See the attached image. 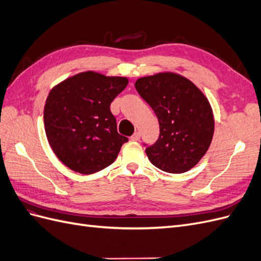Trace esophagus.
<instances>
[{"instance_id":"34e87169","label":"esophagus","mask_w":261,"mask_h":261,"mask_svg":"<svg viewBox=\"0 0 261 261\" xmlns=\"http://www.w3.org/2000/svg\"><path fill=\"white\" fill-rule=\"evenodd\" d=\"M139 139H140V134L138 132L134 133V135L130 136V140H133V141H138Z\"/></svg>"}]
</instances>
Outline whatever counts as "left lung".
Segmentation results:
<instances>
[{
    "mask_svg": "<svg viewBox=\"0 0 261 261\" xmlns=\"http://www.w3.org/2000/svg\"><path fill=\"white\" fill-rule=\"evenodd\" d=\"M135 87L152 108L160 135L146 149L148 159L168 173H184L206 154L215 133L209 100L188 78L172 72L140 77Z\"/></svg>",
    "mask_w": 261,
    "mask_h": 261,
    "instance_id": "8db88e82",
    "label": "left lung"
}]
</instances>
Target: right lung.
Here are the masks:
<instances>
[{
    "label": "right lung",
    "instance_id": "right-lung-1",
    "mask_svg": "<svg viewBox=\"0 0 261 261\" xmlns=\"http://www.w3.org/2000/svg\"><path fill=\"white\" fill-rule=\"evenodd\" d=\"M127 84L126 77L88 70L51 89L43 111L45 134L67 168L92 174L114 162L128 138L117 133L110 105Z\"/></svg>",
    "mask_w": 261,
    "mask_h": 261
}]
</instances>
